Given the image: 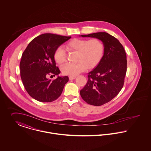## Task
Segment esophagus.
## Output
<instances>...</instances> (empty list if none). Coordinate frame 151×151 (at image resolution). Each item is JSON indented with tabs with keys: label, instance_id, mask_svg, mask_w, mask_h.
<instances>
[{
	"label": "esophagus",
	"instance_id": "1",
	"mask_svg": "<svg viewBox=\"0 0 151 151\" xmlns=\"http://www.w3.org/2000/svg\"><path fill=\"white\" fill-rule=\"evenodd\" d=\"M76 78V76H70L69 77V79L70 80H73V79H75Z\"/></svg>",
	"mask_w": 151,
	"mask_h": 151
}]
</instances>
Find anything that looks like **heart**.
Here are the masks:
<instances>
[{
  "mask_svg": "<svg viewBox=\"0 0 151 151\" xmlns=\"http://www.w3.org/2000/svg\"><path fill=\"white\" fill-rule=\"evenodd\" d=\"M66 48L71 51H77L78 63H67L61 68L64 75L76 76L87 68L96 67L100 62L104 53V46L100 40L91 39L86 40L75 38L66 45ZM54 59L56 63L61 64L66 59V52L62 47H58L54 53Z\"/></svg>",
  "mask_w": 151,
  "mask_h": 151,
  "instance_id": "b5f03b06",
  "label": "heart"
}]
</instances>
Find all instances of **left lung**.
Listing matches in <instances>:
<instances>
[{"label": "left lung", "mask_w": 151, "mask_h": 151, "mask_svg": "<svg viewBox=\"0 0 151 151\" xmlns=\"http://www.w3.org/2000/svg\"><path fill=\"white\" fill-rule=\"evenodd\" d=\"M95 37L104 46L99 65L88 73V81L80 94L85 102L101 106L115 98L122 90L127 71L126 54L116 38L106 32L81 35Z\"/></svg>", "instance_id": "obj_1"}]
</instances>
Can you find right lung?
I'll return each mask as SVG.
<instances>
[{
  "label": "right lung",
  "instance_id": "1",
  "mask_svg": "<svg viewBox=\"0 0 151 151\" xmlns=\"http://www.w3.org/2000/svg\"><path fill=\"white\" fill-rule=\"evenodd\" d=\"M70 37L56 34H42L34 38L23 52L19 65L21 80L27 93L36 100L50 102L61 96L69 81L68 77L58 76L53 81L47 77L60 73L59 68L56 67L54 53Z\"/></svg>",
  "mask_w": 151,
  "mask_h": 151
}]
</instances>
